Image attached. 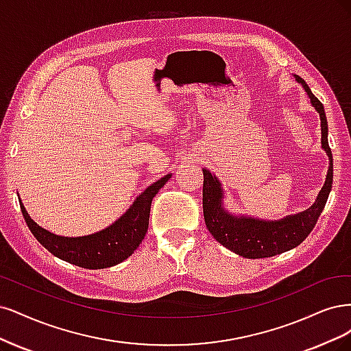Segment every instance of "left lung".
<instances>
[{
	"instance_id": "1",
	"label": "left lung",
	"mask_w": 351,
	"mask_h": 351,
	"mask_svg": "<svg viewBox=\"0 0 351 351\" xmlns=\"http://www.w3.org/2000/svg\"><path fill=\"white\" fill-rule=\"evenodd\" d=\"M296 80L306 90L312 105L321 117L322 149L330 157V169H328L326 180L311 208L278 221H264L259 219L255 220L252 217L230 216L223 208V191L217 178L213 176L206 169H202V173H204L202 211H204L207 229L217 242L245 258L256 259L274 256L300 245L313 230L332 188V153L330 144H328V123L324 105L299 75H296Z\"/></svg>"
}]
</instances>
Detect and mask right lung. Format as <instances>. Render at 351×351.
Here are the masks:
<instances>
[{"label": "right lung", "instance_id": "right-lung-1", "mask_svg": "<svg viewBox=\"0 0 351 351\" xmlns=\"http://www.w3.org/2000/svg\"><path fill=\"white\" fill-rule=\"evenodd\" d=\"M171 175L147 188L134 201L121 219L109 228L95 234L82 237H64L42 229L30 219L25 206L20 201V208L27 223V228L36 237L38 242L56 258L82 268L100 269L114 267L127 259L137 250L149 229V217L153 197L167 182Z\"/></svg>", "mask_w": 351, "mask_h": 351}]
</instances>
